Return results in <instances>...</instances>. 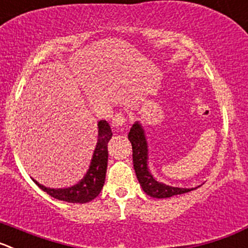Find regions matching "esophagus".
Wrapping results in <instances>:
<instances>
[{"mask_svg":"<svg viewBox=\"0 0 248 248\" xmlns=\"http://www.w3.org/2000/svg\"><path fill=\"white\" fill-rule=\"evenodd\" d=\"M126 122H127V117L124 116V113H116V115L112 117L113 127H122L124 124H126Z\"/></svg>","mask_w":248,"mask_h":248,"instance_id":"obj_1","label":"esophagus"}]
</instances>
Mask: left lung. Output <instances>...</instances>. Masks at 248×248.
I'll return each instance as SVG.
<instances>
[{"mask_svg":"<svg viewBox=\"0 0 248 248\" xmlns=\"http://www.w3.org/2000/svg\"><path fill=\"white\" fill-rule=\"evenodd\" d=\"M128 140L132 144L133 150V168L136 175L142 186L143 191L153 198H169L176 194L187 193L194 188H181V187H173L169 185L159 182L153 177L152 172L148 168V144L147 138L144 135V129L140 122H136L131 127L128 133Z\"/></svg>","mask_w":248,"mask_h":248,"instance_id":"8db88e82","label":"left lung"}]
</instances>
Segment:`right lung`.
<instances>
[{
	"label": "right lung",
	"instance_id": "add662e5",
	"mask_svg": "<svg viewBox=\"0 0 248 248\" xmlns=\"http://www.w3.org/2000/svg\"><path fill=\"white\" fill-rule=\"evenodd\" d=\"M112 137L110 124L108 121L101 120L98 124V143L93 154L92 163L85 176L75 186L67 188H48L38 181L33 180L44 192L51 197L68 203H87L93 201L103 189L105 184L106 168H108V143Z\"/></svg>",
	"mask_w": 248,
	"mask_h": 248
}]
</instances>
